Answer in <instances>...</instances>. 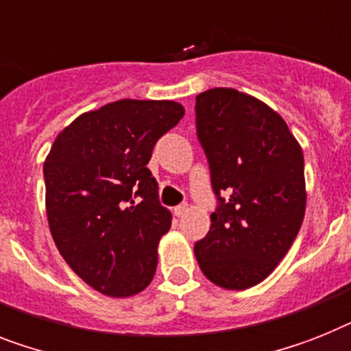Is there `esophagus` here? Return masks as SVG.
I'll return each instance as SVG.
<instances>
[{"mask_svg":"<svg viewBox=\"0 0 351 351\" xmlns=\"http://www.w3.org/2000/svg\"><path fill=\"white\" fill-rule=\"evenodd\" d=\"M188 211V204H179V206L173 208V215L176 217H182Z\"/></svg>","mask_w":351,"mask_h":351,"instance_id":"1","label":"esophagus"}]
</instances>
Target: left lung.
Returning <instances> with one entry per match:
<instances>
[{
    "label": "left lung",
    "mask_w": 351,
    "mask_h": 351,
    "mask_svg": "<svg viewBox=\"0 0 351 351\" xmlns=\"http://www.w3.org/2000/svg\"><path fill=\"white\" fill-rule=\"evenodd\" d=\"M195 123L219 201L195 258L210 282L244 291L296 240L306 206L303 150L276 111L231 88L197 95Z\"/></svg>",
    "instance_id": "left-lung-1"
}]
</instances>
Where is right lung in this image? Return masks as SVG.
Here are the masks:
<instances>
[{
    "label": "right lung",
    "instance_id": "add662e5",
    "mask_svg": "<svg viewBox=\"0 0 351 351\" xmlns=\"http://www.w3.org/2000/svg\"><path fill=\"white\" fill-rule=\"evenodd\" d=\"M184 117L172 100H118L75 118L45 161L46 215L77 276L111 298L149 287L172 213L159 204L147 163Z\"/></svg>",
    "mask_w": 351,
    "mask_h": 351
}]
</instances>
